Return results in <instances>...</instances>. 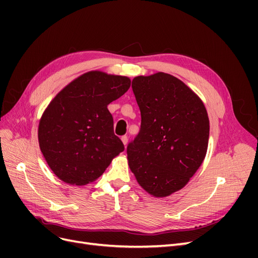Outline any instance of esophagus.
I'll return each mask as SVG.
<instances>
[{"mask_svg": "<svg viewBox=\"0 0 258 258\" xmlns=\"http://www.w3.org/2000/svg\"><path fill=\"white\" fill-rule=\"evenodd\" d=\"M120 139H121V141H122L123 145L126 146V145H127V143H128V137H127V136H123V137H121Z\"/></svg>", "mask_w": 258, "mask_h": 258, "instance_id": "esophagus-1", "label": "esophagus"}]
</instances>
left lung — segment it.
<instances>
[{"mask_svg": "<svg viewBox=\"0 0 258 258\" xmlns=\"http://www.w3.org/2000/svg\"><path fill=\"white\" fill-rule=\"evenodd\" d=\"M132 91L141 112V128L127 146L138 183L155 197L183 188L204 161L210 122L202 101L167 73L138 76Z\"/></svg>", "mask_w": 258, "mask_h": 258, "instance_id": "8db88e82", "label": "left lung"}]
</instances>
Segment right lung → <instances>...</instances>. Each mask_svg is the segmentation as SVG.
I'll return each mask as SVG.
<instances>
[{"mask_svg": "<svg viewBox=\"0 0 258 258\" xmlns=\"http://www.w3.org/2000/svg\"><path fill=\"white\" fill-rule=\"evenodd\" d=\"M126 76L91 71L70 83L53 98L38 126V143L48 166L62 181H95L123 152L114 135L107 105L130 87Z\"/></svg>", "mask_w": 258, "mask_h": 258, "instance_id": "add662e5", "label": "right lung"}]
</instances>
